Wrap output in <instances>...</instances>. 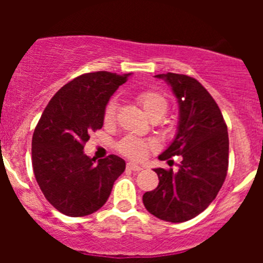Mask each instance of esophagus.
Instances as JSON below:
<instances>
[{"label":"esophagus","instance_id":"1","mask_svg":"<svg viewBox=\"0 0 263 263\" xmlns=\"http://www.w3.org/2000/svg\"><path fill=\"white\" fill-rule=\"evenodd\" d=\"M126 168H127V171H132V172H140V171H142V166L136 165V164H134V163H127Z\"/></svg>","mask_w":263,"mask_h":263}]
</instances>
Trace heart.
Wrapping results in <instances>:
<instances>
[{
	"label": "heart",
	"instance_id": "heart-1",
	"mask_svg": "<svg viewBox=\"0 0 263 263\" xmlns=\"http://www.w3.org/2000/svg\"><path fill=\"white\" fill-rule=\"evenodd\" d=\"M136 100L153 121H159L161 117L168 112V99H166L163 92L158 91V90H142L136 95ZM116 116L117 102L115 99H110L105 105L103 118H104L105 123H112L116 119ZM154 147H155V144L153 141L137 139L135 136L124 137L123 140L119 141L118 146H117L122 155L127 156L132 160H142L147 155L148 150Z\"/></svg>",
	"mask_w": 263,
	"mask_h": 263
}]
</instances>
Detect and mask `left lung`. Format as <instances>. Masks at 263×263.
Listing matches in <instances>:
<instances>
[{
    "label": "left lung",
    "mask_w": 263,
    "mask_h": 263,
    "mask_svg": "<svg viewBox=\"0 0 263 263\" xmlns=\"http://www.w3.org/2000/svg\"><path fill=\"white\" fill-rule=\"evenodd\" d=\"M179 105L178 131L160 160L183 158L178 172L154 169L159 184L142 196L146 210L158 219L183 222L202 213L215 200L229 164L228 127L210 92L196 79L161 73Z\"/></svg>",
    "instance_id": "obj_1"
}]
</instances>
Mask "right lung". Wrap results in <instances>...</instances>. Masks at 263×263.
<instances>
[{
    "mask_svg": "<svg viewBox=\"0 0 263 263\" xmlns=\"http://www.w3.org/2000/svg\"><path fill=\"white\" fill-rule=\"evenodd\" d=\"M129 73H84L61 87L44 109L31 140V161L44 197L67 216H86L109 197L126 169L117 155L95 161L84 153L89 134L103 127L110 97Z\"/></svg>",
    "mask_w": 263,
    "mask_h": 263,
    "instance_id": "add662e5",
    "label": "right lung"
}]
</instances>
